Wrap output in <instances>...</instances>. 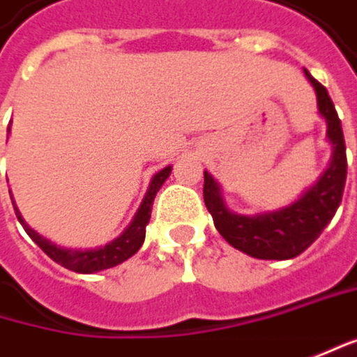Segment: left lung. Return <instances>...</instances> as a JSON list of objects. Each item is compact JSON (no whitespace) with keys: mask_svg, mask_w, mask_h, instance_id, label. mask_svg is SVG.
Masks as SVG:
<instances>
[{"mask_svg":"<svg viewBox=\"0 0 357 357\" xmlns=\"http://www.w3.org/2000/svg\"><path fill=\"white\" fill-rule=\"evenodd\" d=\"M305 77L317 93L319 114L327 123V140L331 144V162L313 187H309L287 207L256 215H242L225 205L219 183L207 170L203 172V199L217 231L236 250L258 260H291L303 254L321 236L342 203L347 176L342 121L327 89L311 77L307 68Z\"/></svg>","mask_w":357,"mask_h":357,"instance_id":"obj_1","label":"left lung"}]
</instances>
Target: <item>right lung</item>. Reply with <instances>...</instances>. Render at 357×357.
I'll list each match as a JSON object with an SVG mask.
<instances>
[{"label": "right lung", "instance_id": "obj_1", "mask_svg": "<svg viewBox=\"0 0 357 357\" xmlns=\"http://www.w3.org/2000/svg\"><path fill=\"white\" fill-rule=\"evenodd\" d=\"M8 132H10V128H8ZM170 170H172V166H166V168H162L160 172H156L152 176L150 187H148V191H146L144 199H142L140 209L136 211L132 223L121 231V236H117L115 240L107 242L105 245H97V248L77 250V248H63L59 243L50 242V240H46L44 236H40L36 229H32L24 221V217L17 211L15 205H13V209H15L17 221L24 225L26 234L38 243L46 256H50L56 264L68 268L73 272L93 274V272H101V270H107V268H114L117 264H121V262H126L128 258H132L140 250L142 243H144V238H146V225L150 221L154 197H156V192L160 191V187L165 185L166 178L170 176Z\"/></svg>", "mask_w": 357, "mask_h": 357}]
</instances>
